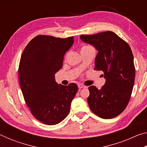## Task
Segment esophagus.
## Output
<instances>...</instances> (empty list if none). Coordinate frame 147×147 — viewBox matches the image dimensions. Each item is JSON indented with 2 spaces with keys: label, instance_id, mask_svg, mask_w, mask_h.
Here are the masks:
<instances>
[{
  "label": "esophagus",
  "instance_id": "1",
  "mask_svg": "<svg viewBox=\"0 0 147 147\" xmlns=\"http://www.w3.org/2000/svg\"><path fill=\"white\" fill-rule=\"evenodd\" d=\"M78 87L79 89H82V88H86V86H84V85H83V84H78Z\"/></svg>",
  "mask_w": 147,
  "mask_h": 147
}]
</instances>
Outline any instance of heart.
<instances>
[{
    "mask_svg": "<svg viewBox=\"0 0 147 147\" xmlns=\"http://www.w3.org/2000/svg\"><path fill=\"white\" fill-rule=\"evenodd\" d=\"M89 47H90V46H88V45H84V46L82 47V48H81V51H82V50H84V49H88V48H89Z\"/></svg>",
    "mask_w": 147,
    "mask_h": 147,
    "instance_id": "b5f03b06",
    "label": "heart"
}]
</instances>
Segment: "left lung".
<instances>
[{
    "instance_id": "1",
    "label": "left lung",
    "mask_w": 147,
    "mask_h": 147,
    "mask_svg": "<svg viewBox=\"0 0 147 147\" xmlns=\"http://www.w3.org/2000/svg\"><path fill=\"white\" fill-rule=\"evenodd\" d=\"M80 38L98 51L94 69L103 71L106 78L100 89L94 86L89 87V108L100 118L115 117L126 108L133 90L135 66L130 47L111 31L81 35Z\"/></svg>"
}]
</instances>
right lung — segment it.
Here are the masks:
<instances>
[{"label":"right lung","instance_id":"right-lung-1","mask_svg":"<svg viewBox=\"0 0 147 147\" xmlns=\"http://www.w3.org/2000/svg\"><path fill=\"white\" fill-rule=\"evenodd\" d=\"M73 42V36L38 35L27 45L20 59L19 79L24 101L32 115L47 125L58 124L68 115L78 91L76 84L65 86L54 79Z\"/></svg>","mask_w":147,"mask_h":147}]
</instances>
